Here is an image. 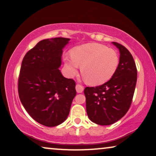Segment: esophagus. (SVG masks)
Here are the masks:
<instances>
[{"instance_id": "obj_1", "label": "esophagus", "mask_w": 156, "mask_h": 156, "mask_svg": "<svg viewBox=\"0 0 156 156\" xmlns=\"http://www.w3.org/2000/svg\"><path fill=\"white\" fill-rule=\"evenodd\" d=\"M76 91L77 93H82L83 91V87L80 84H76Z\"/></svg>"}]
</instances>
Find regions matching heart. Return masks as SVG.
<instances>
[{
    "label": "heart",
    "mask_w": 156,
    "mask_h": 156,
    "mask_svg": "<svg viewBox=\"0 0 156 156\" xmlns=\"http://www.w3.org/2000/svg\"><path fill=\"white\" fill-rule=\"evenodd\" d=\"M70 53L71 56L65 55L63 58L67 74L76 76L81 67L83 78L91 85L107 82L118 68V53L105 45L89 43L74 47Z\"/></svg>",
    "instance_id": "heart-1"
}]
</instances>
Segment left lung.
<instances>
[{"label":"left lung","instance_id":"obj_1","mask_svg":"<svg viewBox=\"0 0 156 156\" xmlns=\"http://www.w3.org/2000/svg\"><path fill=\"white\" fill-rule=\"evenodd\" d=\"M119 49V63L109 81L96 87H86V108L88 117L100 125H112L127 113L134 96L137 69L132 54L125 46L112 42Z\"/></svg>","mask_w":156,"mask_h":156}]
</instances>
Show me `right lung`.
I'll return each instance as SVG.
<instances>
[{
	"label": "right lung",
	"mask_w": 156,
	"mask_h": 156,
	"mask_svg": "<svg viewBox=\"0 0 156 156\" xmlns=\"http://www.w3.org/2000/svg\"><path fill=\"white\" fill-rule=\"evenodd\" d=\"M67 38L39 41L24 55L18 79L22 104L32 118L46 127L62 123L76 96L75 82L65 78L58 69Z\"/></svg>",
	"instance_id": "1"
}]
</instances>
